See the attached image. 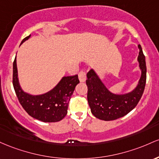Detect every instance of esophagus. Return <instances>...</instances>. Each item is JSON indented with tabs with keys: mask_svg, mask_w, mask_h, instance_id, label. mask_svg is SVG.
I'll use <instances>...</instances> for the list:
<instances>
[{
	"mask_svg": "<svg viewBox=\"0 0 159 159\" xmlns=\"http://www.w3.org/2000/svg\"><path fill=\"white\" fill-rule=\"evenodd\" d=\"M79 80L81 83H83V82L85 81V80H86V74H85V73L84 72V71L82 70L80 72Z\"/></svg>",
	"mask_w": 159,
	"mask_h": 159,
	"instance_id": "esophagus-1",
	"label": "esophagus"
}]
</instances>
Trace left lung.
Instances as JSON below:
<instances>
[{
  "mask_svg": "<svg viewBox=\"0 0 159 159\" xmlns=\"http://www.w3.org/2000/svg\"><path fill=\"white\" fill-rule=\"evenodd\" d=\"M137 61L141 76L137 86L125 94H114L107 88L94 69L87 74V99L91 112L96 118L104 121L115 120L131 112L141 98L147 80V66L141 46L138 45Z\"/></svg>",
  "mask_w": 159,
  "mask_h": 159,
  "instance_id": "obj_1",
  "label": "left lung"
}]
</instances>
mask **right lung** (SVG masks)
Segmentation results:
<instances>
[{
    "mask_svg": "<svg viewBox=\"0 0 159 159\" xmlns=\"http://www.w3.org/2000/svg\"><path fill=\"white\" fill-rule=\"evenodd\" d=\"M30 37L31 35L23 39L21 44L28 40ZM79 83L78 75L63 76L50 91L42 94L33 95L24 92L20 86L16 56L13 61L12 84L19 103L28 115L43 122H56L65 118L67 113L69 101L75 87Z\"/></svg>",
    "mask_w": 159,
    "mask_h": 159,
    "instance_id": "add662e5",
    "label": "right lung"
}]
</instances>
